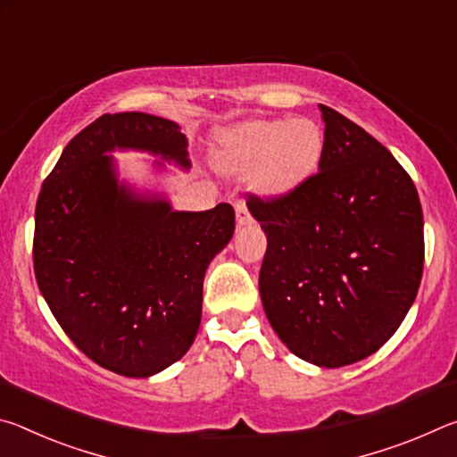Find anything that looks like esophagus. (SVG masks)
I'll list each match as a JSON object with an SVG mask.
<instances>
[{"label": "esophagus", "mask_w": 457, "mask_h": 457, "mask_svg": "<svg viewBox=\"0 0 457 457\" xmlns=\"http://www.w3.org/2000/svg\"><path fill=\"white\" fill-rule=\"evenodd\" d=\"M236 221L237 226H245V223L252 221V213H250V207L245 204V199L236 201Z\"/></svg>", "instance_id": "obj_1"}]
</instances>
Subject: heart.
Instances as JSON below:
<instances>
[{
	"label": "heart",
	"instance_id": "heart-1",
	"mask_svg": "<svg viewBox=\"0 0 457 457\" xmlns=\"http://www.w3.org/2000/svg\"><path fill=\"white\" fill-rule=\"evenodd\" d=\"M324 133L311 119L250 120L223 137L218 161L223 169L253 175L264 195H286L319 171Z\"/></svg>",
	"mask_w": 457,
	"mask_h": 457
}]
</instances>
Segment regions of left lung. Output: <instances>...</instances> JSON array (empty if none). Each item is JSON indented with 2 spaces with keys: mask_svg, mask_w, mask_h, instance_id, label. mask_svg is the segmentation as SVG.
Listing matches in <instances>:
<instances>
[{
  "mask_svg": "<svg viewBox=\"0 0 457 457\" xmlns=\"http://www.w3.org/2000/svg\"><path fill=\"white\" fill-rule=\"evenodd\" d=\"M320 171L286 195H250L266 231L264 312L284 345L335 369L377 353L423 274V212L411 177L365 129L319 104Z\"/></svg>",
  "mask_w": 457,
  "mask_h": 457,
  "instance_id": "left-lung-1",
  "label": "left lung"
}]
</instances>
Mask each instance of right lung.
Segmentation results:
<instances>
[{"mask_svg":"<svg viewBox=\"0 0 457 457\" xmlns=\"http://www.w3.org/2000/svg\"><path fill=\"white\" fill-rule=\"evenodd\" d=\"M185 146L173 120L103 114L66 145L37 195V288L68 338L112 373L149 377L189 351L205 270L234 236L236 213L137 197L104 153L141 149L187 167Z\"/></svg>","mask_w":457,"mask_h":457,"instance_id":"1","label":"right lung"}]
</instances>
